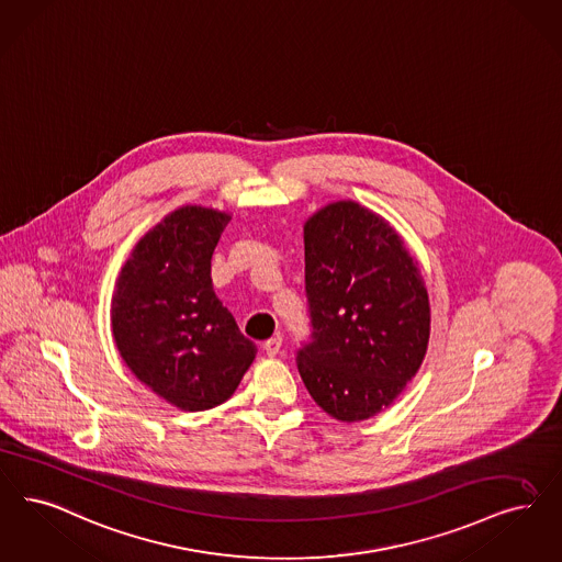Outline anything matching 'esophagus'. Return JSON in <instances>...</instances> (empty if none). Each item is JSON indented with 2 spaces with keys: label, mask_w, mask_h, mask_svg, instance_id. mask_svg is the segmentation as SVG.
<instances>
[{
  "label": "esophagus",
  "mask_w": 562,
  "mask_h": 562,
  "mask_svg": "<svg viewBox=\"0 0 562 562\" xmlns=\"http://www.w3.org/2000/svg\"><path fill=\"white\" fill-rule=\"evenodd\" d=\"M280 349H282V337H271L270 340L263 342V351H266L270 358H276V356L280 353Z\"/></svg>",
  "instance_id": "34e87169"
}]
</instances>
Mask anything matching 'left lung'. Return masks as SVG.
<instances>
[{"mask_svg":"<svg viewBox=\"0 0 562 562\" xmlns=\"http://www.w3.org/2000/svg\"><path fill=\"white\" fill-rule=\"evenodd\" d=\"M312 342L296 366L310 395L340 423L393 404L427 356L430 305L418 261L397 229L356 201L305 222Z\"/></svg>","mask_w":562,"mask_h":562,"instance_id":"1","label":"left lung"}]
</instances>
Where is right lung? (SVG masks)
I'll return each mask as SVG.
<instances>
[{"label": "right lung", "mask_w": 562, "mask_h": 562, "mask_svg": "<svg viewBox=\"0 0 562 562\" xmlns=\"http://www.w3.org/2000/svg\"><path fill=\"white\" fill-rule=\"evenodd\" d=\"M229 220L201 204L171 211L137 240L114 286L121 358L183 412L227 402L257 353L213 291L211 257Z\"/></svg>", "instance_id": "1"}]
</instances>
